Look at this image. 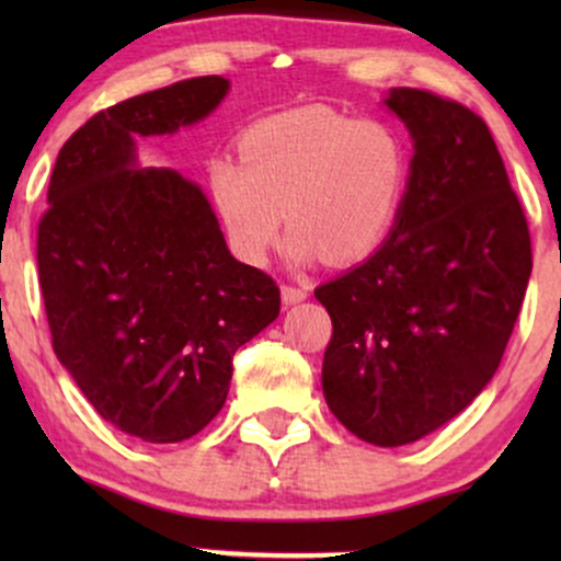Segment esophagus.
I'll return each mask as SVG.
<instances>
[{"label":"esophagus","instance_id":"1","mask_svg":"<svg viewBox=\"0 0 561 561\" xmlns=\"http://www.w3.org/2000/svg\"><path fill=\"white\" fill-rule=\"evenodd\" d=\"M306 298H308V287H300V285L282 287V302H285V306H295V302H300Z\"/></svg>","mask_w":561,"mask_h":561}]
</instances>
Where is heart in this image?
<instances>
[{
    "mask_svg": "<svg viewBox=\"0 0 561 561\" xmlns=\"http://www.w3.org/2000/svg\"><path fill=\"white\" fill-rule=\"evenodd\" d=\"M409 141L388 121L298 107L250 126L242 160L216 156L208 186L227 240L244 263H263L279 240L308 263H353L375 253L403 208Z\"/></svg>",
    "mask_w": 561,
    "mask_h": 561,
    "instance_id": "obj_1",
    "label": "heart"
}]
</instances>
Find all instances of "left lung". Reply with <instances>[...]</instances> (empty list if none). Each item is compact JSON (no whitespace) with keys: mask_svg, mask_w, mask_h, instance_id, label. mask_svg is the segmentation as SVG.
<instances>
[{"mask_svg":"<svg viewBox=\"0 0 561 561\" xmlns=\"http://www.w3.org/2000/svg\"><path fill=\"white\" fill-rule=\"evenodd\" d=\"M414 139L396 227L362 266L317 287L332 340L321 388L366 443L405 446L491 382L533 272L530 231L485 121L398 87L385 100Z\"/></svg>","mask_w":561,"mask_h":561,"instance_id":"8db88e82","label":"left lung"}]
</instances>
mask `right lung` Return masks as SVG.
Here are the masks:
<instances>
[{"mask_svg":"<svg viewBox=\"0 0 561 561\" xmlns=\"http://www.w3.org/2000/svg\"><path fill=\"white\" fill-rule=\"evenodd\" d=\"M227 92L199 76L92 115L62 145L38 221L57 358L102 420L147 443L214 420L234 351L279 317L276 282L229 253L203 190L137 165V137L197 124Z\"/></svg>","mask_w":561,"mask_h":561,"instance_id":"add662e5","label":"right lung"}]
</instances>
